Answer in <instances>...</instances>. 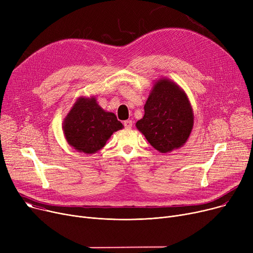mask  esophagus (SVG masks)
I'll list each match as a JSON object with an SVG mask.
<instances>
[{
	"label": "esophagus",
	"instance_id": "obj_1",
	"mask_svg": "<svg viewBox=\"0 0 253 253\" xmlns=\"http://www.w3.org/2000/svg\"><path fill=\"white\" fill-rule=\"evenodd\" d=\"M124 127L126 129H131L132 128V121H131V120H127V121H124Z\"/></svg>",
	"mask_w": 253,
	"mask_h": 253
}]
</instances>
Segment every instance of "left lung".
<instances>
[{"instance_id": "left-lung-1", "label": "left lung", "mask_w": 253, "mask_h": 253, "mask_svg": "<svg viewBox=\"0 0 253 253\" xmlns=\"http://www.w3.org/2000/svg\"><path fill=\"white\" fill-rule=\"evenodd\" d=\"M160 153H170L187 142L194 126V113L187 93L175 82L160 78L144 104V115L135 124Z\"/></svg>"}]
</instances>
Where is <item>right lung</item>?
I'll list each match as a JSON object with an SVG mask.
<instances>
[{
    "label": "right lung",
    "mask_w": 253,
    "mask_h": 253,
    "mask_svg": "<svg viewBox=\"0 0 253 253\" xmlns=\"http://www.w3.org/2000/svg\"><path fill=\"white\" fill-rule=\"evenodd\" d=\"M124 128L114 113L104 111L95 96H80L64 118L62 130L76 151L92 155L101 150L114 132Z\"/></svg>",
    "instance_id": "1"
}]
</instances>
